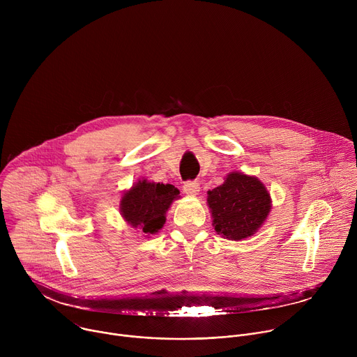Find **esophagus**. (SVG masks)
<instances>
[{
	"mask_svg": "<svg viewBox=\"0 0 357 357\" xmlns=\"http://www.w3.org/2000/svg\"><path fill=\"white\" fill-rule=\"evenodd\" d=\"M199 190H200V185H199V182H186L185 185H183V192L186 193V195H189V196H196L197 193H199Z\"/></svg>",
	"mask_w": 357,
	"mask_h": 357,
	"instance_id": "34e87169",
	"label": "esophagus"
}]
</instances>
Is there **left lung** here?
Returning a JSON list of instances; mask_svg holds the SVG:
<instances>
[{"label":"left lung","mask_w":357,"mask_h":357,"mask_svg":"<svg viewBox=\"0 0 357 357\" xmlns=\"http://www.w3.org/2000/svg\"><path fill=\"white\" fill-rule=\"evenodd\" d=\"M208 208L215 231L223 238L241 241L264 225L273 200L257 176L233 171L220 186L208 192Z\"/></svg>","instance_id":"8db88e82"}]
</instances>
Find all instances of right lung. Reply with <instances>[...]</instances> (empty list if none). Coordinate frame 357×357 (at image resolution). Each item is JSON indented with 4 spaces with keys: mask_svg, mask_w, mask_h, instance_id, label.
<instances>
[{
    "mask_svg": "<svg viewBox=\"0 0 357 357\" xmlns=\"http://www.w3.org/2000/svg\"><path fill=\"white\" fill-rule=\"evenodd\" d=\"M179 190L171 183H157L138 179L124 190L120 200V213L132 229H139L144 237L157 234L167 222L172 202L179 199Z\"/></svg>",
    "mask_w": 357,
    "mask_h": 357,
    "instance_id": "right-lung-1",
    "label": "right lung"
}]
</instances>
